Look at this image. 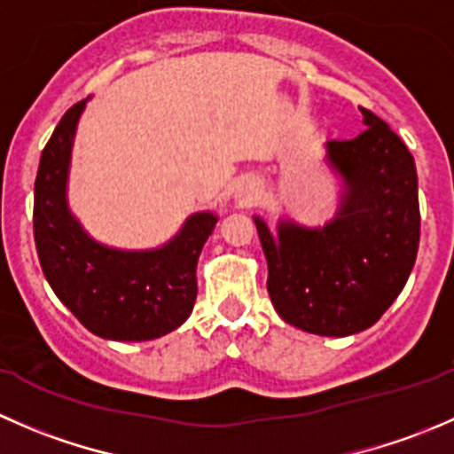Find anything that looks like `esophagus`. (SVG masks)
Here are the masks:
<instances>
[{"label": "esophagus", "mask_w": 454, "mask_h": 454, "mask_svg": "<svg viewBox=\"0 0 454 454\" xmlns=\"http://www.w3.org/2000/svg\"><path fill=\"white\" fill-rule=\"evenodd\" d=\"M235 198L239 204H254V201L259 200V184H256L253 177H244V180L237 182Z\"/></svg>", "instance_id": "esophagus-1"}]
</instances>
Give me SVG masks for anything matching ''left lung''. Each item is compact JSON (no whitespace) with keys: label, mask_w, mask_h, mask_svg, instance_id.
<instances>
[{"label":"left lung","mask_w":454,"mask_h":454,"mask_svg":"<svg viewBox=\"0 0 454 454\" xmlns=\"http://www.w3.org/2000/svg\"><path fill=\"white\" fill-rule=\"evenodd\" d=\"M354 140H329L338 177L333 217L305 226L278 217L277 232L254 215L268 261V292L286 323L316 336H351L378 323L404 290L419 246L415 160L369 109Z\"/></svg>","instance_id":"1"}]
</instances>
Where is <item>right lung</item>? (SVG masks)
<instances>
[{"label": "right lung", "mask_w": 454, "mask_h": 454, "mask_svg": "<svg viewBox=\"0 0 454 454\" xmlns=\"http://www.w3.org/2000/svg\"><path fill=\"white\" fill-rule=\"evenodd\" d=\"M90 100V98H87ZM87 100L66 112L41 153L35 180V244L63 305L105 340L142 342L180 327L198 299V259L217 215L200 210L158 248L96 241L67 201L72 146Z\"/></svg>", "instance_id": "obj_1"}]
</instances>
